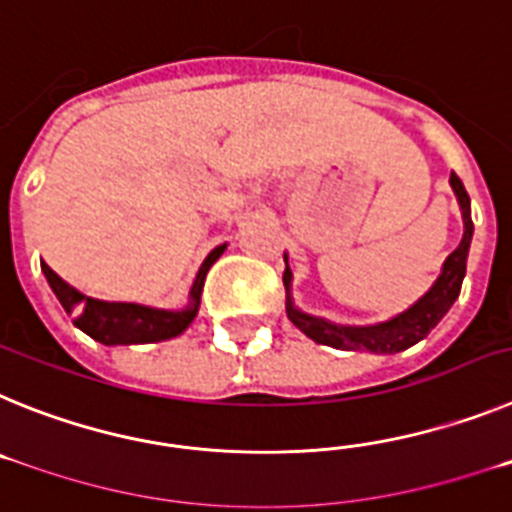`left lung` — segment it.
<instances>
[{"label": "left lung", "instance_id": "left-lung-1", "mask_svg": "<svg viewBox=\"0 0 512 512\" xmlns=\"http://www.w3.org/2000/svg\"><path fill=\"white\" fill-rule=\"evenodd\" d=\"M451 189L456 194V202H459L461 220H464V235H461V243L456 246L454 253L446 256L441 266V274L433 282V287L420 297L418 302L408 307V310L397 312L395 318L382 320V323L372 325H341L330 323V320L318 318V315H310V312H302L295 305V297H292V269H289L287 253H284V287H287V318L297 325V328L305 333L307 338H312L315 343H323L330 348H341V351H369V354H400L405 348L415 346L418 341H423L446 312L451 310V305L456 302L461 292V282H464V274H467V256L469 246H472V202H469V194L461 184V179L456 174H451L449 179Z\"/></svg>", "mask_w": 512, "mask_h": 512}]
</instances>
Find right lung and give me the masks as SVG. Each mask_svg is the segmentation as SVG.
<instances>
[{"instance_id":"obj_1","label":"right lung","mask_w":512,"mask_h":512,"mask_svg":"<svg viewBox=\"0 0 512 512\" xmlns=\"http://www.w3.org/2000/svg\"><path fill=\"white\" fill-rule=\"evenodd\" d=\"M225 248H228V243L217 246L202 261L192 289H189L187 305L182 310H161V307L138 305V302L97 300V297H87L84 292L71 287L69 282H63L48 264H40V269H43L45 279L51 284L53 295L58 297L66 315L74 318L76 328L84 330L89 338L104 343V346H133V343H158L182 336L200 312V297L207 271L223 256Z\"/></svg>"}]
</instances>
